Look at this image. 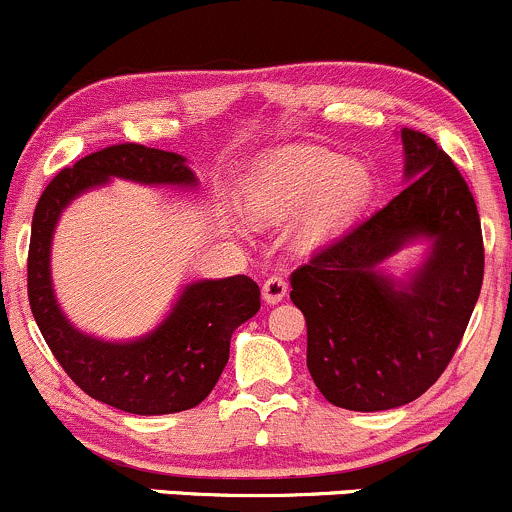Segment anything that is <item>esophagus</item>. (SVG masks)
<instances>
[{"label":"esophagus","mask_w":512,"mask_h":512,"mask_svg":"<svg viewBox=\"0 0 512 512\" xmlns=\"http://www.w3.org/2000/svg\"><path fill=\"white\" fill-rule=\"evenodd\" d=\"M263 300L271 302V305H276V302L285 300V295H288V280L283 276H268L263 280Z\"/></svg>","instance_id":"34e87169"}]
</instances>
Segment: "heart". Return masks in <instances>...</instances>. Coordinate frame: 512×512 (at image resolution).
I'll return each mask as SVG.
<instances>
[{
  "instance_id": "heart-1",
  "label": "heart",
  "mask_w": 512,
  "mask_h": 512,
  "mask_svg": "<svg viewBox=\"0 0 512 512\" xmlns=\"http://www.w3.org/2000/svg\"><path fill=\"white\" fill-rule=\"evenodd\" d=\"M371 192L361 163H344L320 148H295L268 163L244 192L254 222L276 224L303 210L295 224L300 244H317L344 227Z\"/></svg>"
}]
</instances>
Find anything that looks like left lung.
<instances>
[{"mask_svg":"<svg viewBox=\"0 0 512 512\" xmlns=\"http://www.w3.org/2000/svg\"><path fill=\"white\" fill-rule=\"evenodd\" d=\"M408 185L383 210L322 246L290 276L307 322V368L337 408L376 412L412 403L444 373L483 283L474 195L427 134L400 131ZM417 235L426 266L395 286L377 271Z\"/></svg>","mask_w":512,"mask_h":512,"instance_id":"8db88e82","label":"left lung"}]
</instances>
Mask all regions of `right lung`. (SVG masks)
Here are the masks:
<instances>
[{"label": "right lung", "mask_w": 512, "mask_h": 512, "mask_svg": "<svg viewBox=\"0 0 512 512\" xmlns=\"http://www.w3.org/2000/svg\"><path fill=\"white\" fill-rule=\"evenodd\" d=\"M109 178L146 185L197 183L183 156L141 144L107 146L60 170L43 190L31 222L26 263L31 312L58 364L90 398L134 415L190 410L217 386L234 329L256 315L261 290L249 276L200 280L185 288L168 320L144 339L112 344L80 334L53 298L51 239L63 207Z\"/></svg>", "instance_id": "1"}]
</instances>
